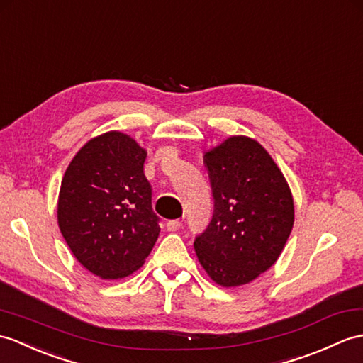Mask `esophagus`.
<instances>
[{
	"mask_svg": "<svg viewBox=\"0 0 363 363\" xmlns=\"http://www.w3.org/2000/svg\"><path fill=\"white\" fill-rule=\"evenodd\" d=\"M182 223L179 220H173V221H168L167 223V230L168 232H178L181 229Z\"/></svg>",
	"mask_w": 363,
	"mask_h": 363,
	"instance_id": "1",
	"label": "esophagus"
}]
</instances>
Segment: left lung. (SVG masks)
<instances>
[{"label":"left lung","mask_w":363,"mask_h":363,"mask_svg":"<svg viewBox=\"0 0 363 363\" xmlns=\"http://www.w3.org/2000/svg\"><path fill=\"white\" fill-rule=\"evenodd\" d=\"M215 212L195 240L198 261L223 288L252 283L271 269L294 225V198L261 143L230 136L204 151Z\"/></svg>","instance_id":"left-lung-1"}]
</instances>
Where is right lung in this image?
I'll use <instances>...</instances> for the list:
<instances>
[{
    "label": "right lung",
    "instance_id": "right-lung-1",
    "mask_svg": "<svg viewBox=\"0 0 363 363\" xmlns=\"http://www.w3.org/2000/svg\"><path fill=\"white\" fill-rule=\"evenodd\" d=\"M145 157L130 134L106 131L75 153L62 179L58 227L75 259L104 280L140 269L161 232Z\"/></svg>",
    "mask_w": 363,
    "mask_h": 363
}]
</instances>
